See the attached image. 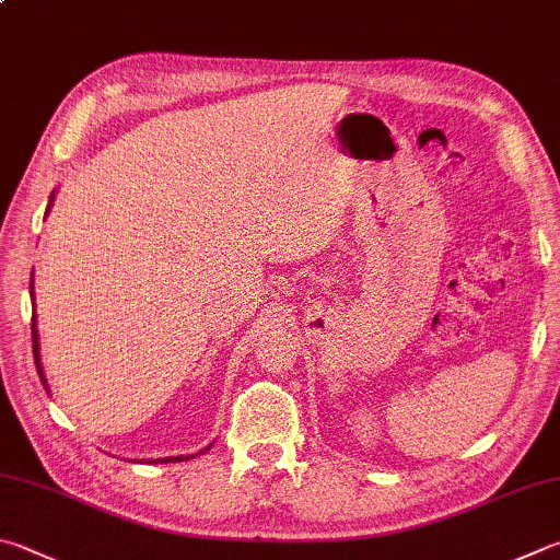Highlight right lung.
Here are the masks:
<instances>
[{"instance_id":"1","label":"right lung","mask_w":560,"mask_h":560,"mask_svg":"<svg viewBox=\"0 0 560 560\" xmlns=\"http://www.w3.org/2000/svg\"><path fill=\"white\" fill-rule=\"evenodd\" d=\"M54 198H56V192H50V202H54ZM50 202H48V208H46V212L50 210ZM32 287H34V271H32ZM32 301H34V289H32ZM32 335H34V362H36V370H38V377H40V382L46 384V377H44V368H40V352H38V330H36V313H34V318H32ZM46 389H48V384H46ZM206 451H210V445ZM202 453V451H200ZM183 460V455H178V457H159V460H154V463H180ZM188 460V457H186Z\"/></svg>"}]
</instances>
